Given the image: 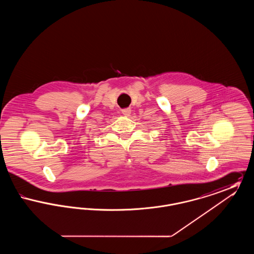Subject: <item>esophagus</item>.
Returning a JSON list of instances; mask_svg holds the SVG:
<instances>
[{"label": "esophagus", "mask_w": 254, "mask_h": 254, "mask_svg": "<svg viewBox=\"0 0 254 254\" xmlns=\"http://www.w3.org/2000/svg\"><path fill=\"white\" fill-rule=\"evenodd\" d=\"M122 113L125 115V116H129L130 113H131V109H122Z\"/></svg>", "instance_id": "34e87169"}]
</instances>
